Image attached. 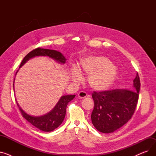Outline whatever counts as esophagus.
<instances>
[{
    "label": "esophagus",
    "instance_id": "esophagus-1",
    "mask_svg": "<svg viewBox=\"0 0 156 156\" xmlns=\"http://www.w3.org/2000/svg\"><path fill=\"white\" fill-rule=\"evenodd\" d=\"M87 93L85 92H83V91L80 92L78 93V96L80 98H81V99H83V98H85V97H87Z\"/></svg>",
    "mask_w": 156,
    "mask_h": 156
}]
</instances>
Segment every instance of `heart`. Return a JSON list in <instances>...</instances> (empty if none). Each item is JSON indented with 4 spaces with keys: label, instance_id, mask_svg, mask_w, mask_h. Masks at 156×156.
Segmentation results:
<instances>
[{
    "label": "heart",
    "instance_id": "heart-1",
    "mask_svg": "<svg viewBox=\"0 0 156 156\" xmlns=\"http://www.w3.org/2000/svg\"><path fill=\"white\" fill-rule=\"evenodd\" d=\"M80 72L88 75V85L97 91L110 87L118 75L117 68L108 58L103 56H89L81 59L79 69L76 67L71 69V78L73 81L79 82L81 80Z\"/></svg>",
    "mask_w": 156,
    "mask_h": 156
}]
</instances>
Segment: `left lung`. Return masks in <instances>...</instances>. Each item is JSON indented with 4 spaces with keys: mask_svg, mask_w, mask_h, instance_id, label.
Instances as JSON below:
<instances>
[{
    "mask_svg": "<svg viewBox=\"0 0 156 156\" xmlns=\"http://www.w3.org/2000/svg\"><path fill=\"white\" fill-rule=\"evenodd\" d=\"M140 88V78L136 73L133 90L115 89L94 91L92 94L94 108L91 119L95 128L102 133H110L125 125L136 109Z\"/></svg>",
    "mask_w": 156,
    "mask_h": 156,
    "instance_id": "left-lung-1",
    "label": "left lung"
}]
</instances>
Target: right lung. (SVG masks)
<instances>
[{
	"label": "right lung",
	"instance_id": "1",
	"mask_svg": "<svg viewBox=\"0 0 156 156\" xmlns=\"http://www.w3.org/2000/svg\"><path fill=\"white\" fill-rule=\"evenodd\" d=\"M36 56H48L60 64H64L66 61L65 57L58 51L51 50V49L37 48L29 52L24 57L20 66V68L30 59ZM18 71V70L17 72ZM17 72H16V73H17ZM75 97V95L62 96L58 102L57 103L54 109L51 112L41 116H32L29 115L20 107L17 101H16V103H17L23 118H25L32 125H34L39 129L44 131V132H48L54 130L62 123L66 116L68 104L72 101Z\"/></svg>",
	"mask_w": 156,
	"mask_h": 156
}]
</instances>
